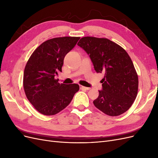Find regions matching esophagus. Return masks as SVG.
Here are the masks:
<instances>
[{
    "instance_id": "esophagus-1",
    "label": "esophagus",
    "mask_w": 158,
    "mask_h": 158,
    "mask_svg": "<svg viewBox=\"0 0 158 158\" xmlns=\"http://www.w3.org/2000/svg\"><path fill=\"white\" fill-rule=\"evenodd\" d=\"M80 88L81 89H82V90H89L90 89L89 88L85 87V86H83V85H80Z\"/></svg>"
}]
</instances>
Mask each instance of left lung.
Instances as JSON below:
<instances>
[{"label": "left lung", "instance_id": "left-lung-1", "mask_svg": "<svg viewBox=\"0 0 158 158\" xmlns=\"http://www.w3.org/2000/svg\"><path fill=\"white\" fill-rule=\"evenodd\" d=\"M77 45L88 54L95 70L104 74L102 90L93 102L94 106L112 117L126 112L138 88V74L127 51L107 38L84 37Z\"/></svg>", "mask_w": 158, "mask_h": 158}]
</instances>
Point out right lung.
<instances>
[{
	"label": "right lung",
	"instance_id": "obj_1",
	"mask_svg": "<svg viewBox=\"0 0 158 158\" xmlns=\"http://www.w3.org/2000/svg\"><path fill=\"white\" fill-rule=\"evenodd\" d=\"M80 37H62L47 40L33 51L23 73L26 97L38 112L54 115L67 107L79 90L76 84H60L55 76L62 72L66 55Z\"/></svg>",
	"mask_w": 158,
	"mask_h": 158
}]
</instances>
